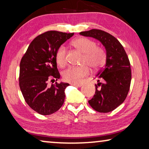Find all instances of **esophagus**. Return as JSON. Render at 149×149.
Returning <instances> with one entry per match:
<instances>
[{
    "label": "esophagus",
    "instance_id": "1",
    "mask_svg": "<svg viewBox=\"0 0 149 149\" xmlns=\"http://www.w3.org/2000/svg\"><path fill=\"white\" fill-rule=\"evenodd\" d=\"M72 85L76 86V87H81L82 86V84H72Z\"/></svg>",
    "mask_w": 149,
    "mask_h": 149
}]
</instances>
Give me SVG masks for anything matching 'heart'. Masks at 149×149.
<instances>
[{"label":"heart","instance_id":"1","mask_svg":"<svg viewBox=\"0 0 149 149\" xmlns=\"http://www.w3.org/2000/svg\"><path fill=\"white\" fill-rule=\"evenodd\" d=\"M72 45L77 51L84 54L81 64L84 65L79 67H70L63 72L64 80L72 84H79L84 77L90 73L88 65L94 70L100 68L105 62L106 55L100 48L96 47V44L92 40L81 37L74 40ZM67 52L65 46L61 45L57 49L55 53V59L57 64L63 67L67 63Z\"/></svg>","mask_w":149,"mask_h":149}]
</instances>
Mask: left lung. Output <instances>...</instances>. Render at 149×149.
<instances>
[{"mask_svg":"<svg viewBox=\"0 0 149 149\" xmlns=\"http://www.w3.org/2000/svg\"><path fill=\"white\" fill-rule=\"evenodd\" d=\"M79 35L92 37L105 47V67L96 75V92L88 103L97 112H111L123 103L130 90L131 70L129 59L118 40L109 33L92 29L82 31Z\"/></svg>","mask_w":149,"mask_h":149,"instance_id":"1","label":"left lung"}]
</instances>
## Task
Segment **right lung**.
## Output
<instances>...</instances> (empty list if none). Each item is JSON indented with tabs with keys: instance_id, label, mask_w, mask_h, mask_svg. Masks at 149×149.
<instances>
[{
	"instance_id": "obj_1",
	"label": "right lung",
	"mask_w": 149,
	"mask_h": 149,
	"mask_svg": "<svg viewBox=\"0 0 149 149\" xmlns=\"http://www.w3.org/2000/svg\"><path fill=\"white\" fill-rule=\"evenodd\" d=\"M74 35L49 31L37 36L28 47L20 63L19 87L25 100L41 115L57 112L63 104L68 83L48 81L60 78L55 53L59 47Z\"/></svg>"
}]
</instances>
